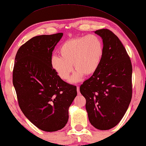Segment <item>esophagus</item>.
I'll return each instance as SVG.
<instances>
[{
	"mask_svg": "<svg viewBox=\"0 0 146 146\" xmlns=\"http://www.w3.org/2000/svg\"><path fill=\"white\" fill-rule=\"evenodd\" d=\"M79 86H77V94L78 95H79V94H81V93H80V90H79Z\"/></svg>",
	"mask_w": 146,
	"mask_h": 146,
	"instance_id": "34e87169",
	"label": "esophagus"
}]
</instances>
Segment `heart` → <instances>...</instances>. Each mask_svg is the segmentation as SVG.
<instances>
[{
    "label": "heart",
    "instance_id": "1",
    "mask_svg": "<svg viewBox=\"0 0 146 146\" xmlns=\"http://www.w3.org/2000/svg\"><path fill=\"white\" fill-rule=\"evenodd\" d=\"M60 57L53 56L52 66L61 79H69L73 67L77 71L71 83L81 80L83 75H91L99 67L104 55V47L95 35L73 38L65 41L59 49Z\"/></svg>",
    "mask_w": 146,
    "mask_h": 146
}]
</instances>
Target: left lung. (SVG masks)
<instances>
[{"label":"left lung","instance_id":"1","mask_svg":"<svg viewBox=\"0 0 146 146\" xmlns=\"http://www.w3.org/2000/svg\"><path fill=\"white\" fill-rule=\"evenodd\" d=\"M102 39L104 55L93 75L83 82L80 92L91 124L101 130L116 126L124 116L132 96V66L119 38L108 29L94 32Z\"/></svg>","mask_w":146,"mask_h":146}]
</instances>
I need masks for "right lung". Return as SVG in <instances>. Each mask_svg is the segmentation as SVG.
Masks as SVG:
<instances>
[{
	"instance_id": "1",
	"label": "right lung",
	"mask_w": 146,
	"mask_h": 146,
	"mask_svg": "<svg viewBox=\"0 0 146 146\" xmlns=\"http://www.w3.org/2000/svg\"><path fill=\"white\" fill-rule=\"evenodd\" d=\"M63 33L35 36L18 49L12 83L25 116L46 132L62 129L77 87L63 81L52 66V52Z\"/></svg>"
}]
</instances>
